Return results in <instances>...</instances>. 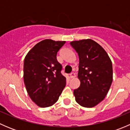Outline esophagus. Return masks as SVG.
Returning <instances> with one entry per match:
<instances>
[{
  "label": "esophagus",
  "mask_w": 130,
  "mask_h": 130,
  "mask_svg": "<svg viewBox=\"0 0 130 130\" xmlns=\"http://www.w3.org/2000/svg\"><path fill=\"white\" fill-rule=\"evenodd\" d=\"M75 77H76V75H75V73L74 72H72L70 74V78H74Z\"/></svg>",
  "instance_id": "1"
}]
</instances>
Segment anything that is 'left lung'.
Instances as JSON below:
<instances>
[{
    "label": "left lung",
    "mask_w": 130,
    "mask_h": 130,
    "mask_svg": "<svg viewBox=\"0 0 130 130\" xmlns=\"http://www.w3.org/2000/svg\"><path fill=\"white\" fill-rule=\"evenodd\" d=\"M70 44L79 58L80 87L73 90L82 107H93L105 98L112 82V65L104 48L90 39L73 41Z\"/></svg>",
    "instance_id": "1"
}]
</instances>
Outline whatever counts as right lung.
<instances>
[{
	"instance_id": "obj_1",
	"label": "right lung",
	"mask_w": 130,
	"mask_h": 130,
	"mask_svg": "<svg viewBox=\"0 0 130 130\" xmlns=\"http://www.w3.org/2000/svg\"><path fill=\"white\" fill-rule=\"evenodd\" d=\"M65 42L44 40L25 57L24 84L29 96L39 107L53 106L65 87L66 78L60 72L62 67L57 60V52Z\"/></svg>"
}]
</instances>
